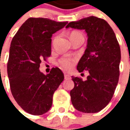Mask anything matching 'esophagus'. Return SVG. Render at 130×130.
Instances as JSON below:
<instances>
[{
    "label": "esophagus",
    "instance_id": "obj_1",
    "mask_svg": "<svg viewBox=\"0 0 130 130\" xmlns=\"http://www.w3.org/2000/svg\"><path fill=\"white\" fill-rule=\"evenodd\" d=\"M64 76H65V79H71L70 75V74H68L65 73Z\"/></svg>",
    "mask_w": 130,
    "mask_h": 130
}]
</instances>
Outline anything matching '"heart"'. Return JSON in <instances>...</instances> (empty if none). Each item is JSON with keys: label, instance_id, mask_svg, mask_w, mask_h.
Masks as SVG:
<instances>
[{"label": "heart", "instance_id": "heart-1", "mask_svg": "<svg viewBox=\"0 0 130 130\" xmlns=\"http://www.w3.org/2000/svg\"><path fill=\"white\" fill-rule=\"evenodd\" d=\"M79 35L83 36V35L80 32H79V31H72L70 34V37L71 38V37H75V36H79ZM74 62H75V59L74 58L68 56L62 57V58H61L59 60V61H58V63L60 65V67L63 68V69H65V70H69V69H70L74 65Z\"/></svg>", "mask_w": 130, "mask_h": 130}]
</instances>
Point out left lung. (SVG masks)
<instances>
[{
    "mask_svg": "<svg viewBox=\"0 0 130 130\" xmlns=\"http://www.w3.org/2000/svg\"><path fill=\"white\" fill-rule=\"evenodd\" d=\"M85 30L87 48L77 65V70H88L86 81L72 76L74 87L70 91L74 107L83 113L100 111L113 96L119 79L120 48L111 27L105 20L88 17L72 21L66 26Z\"/></svg>",
    "mask_w": 130,
    "mask_h": 130,
    "instance_id": "left-lung-1",
    "label": "left lung"
}]
</instances>
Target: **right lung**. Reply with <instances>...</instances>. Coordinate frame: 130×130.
<instances>
[{"label":"right lung","mask_w":130,"mask_h":130,"mask_svg":"<svg viewBox=\"0 0 130 130\" xmlns=\"http://www.w3.org/2000/svg\"><path fill=\"white\" fill-rule=\"evenodd\" d=\"M68 21L46 18L28 19L13 37L7 62L10 90L19 106L30 114L40 116L51 109L54 92L64 80L58 68L46 75L39 70L51 54L52 35Z\"/></svg>","instance_id":"add662e5"}]
</instances>
